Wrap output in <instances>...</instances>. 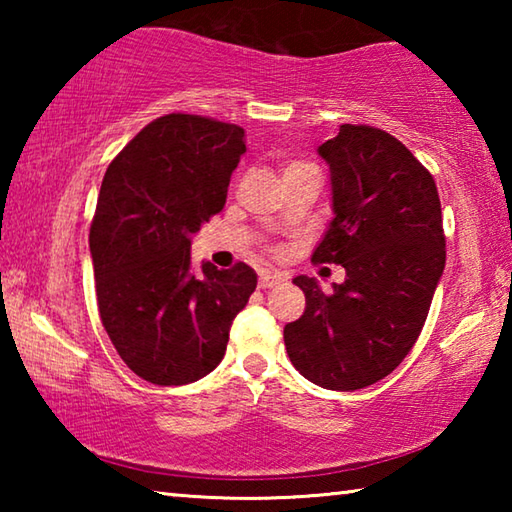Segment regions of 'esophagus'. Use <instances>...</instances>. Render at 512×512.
Wrapping results in <instances>:
<instances>
[{"mask_svg":"<svg viewBox=\"0 0 512 512\" xmlns=\"http://www.w3.org/2000/svg\"><path fill=\"white\" fill-rule=\"evenodd\" d=\"M280 284V275H273V273H259V289H273Z\"/></svg>","mask_w":512,"mask_h":512,"instance_id":"esophagus-1","label":"esophagus"}]
</instances>
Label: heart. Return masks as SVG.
Returning <instances> with one entry per match:
<instances>
[{
  "label": "heart",
  "instance_id": "b5f03b06",
  "mask_svg": "<svg viewBox=\"0 0 512 512\" xmlns=\"http://www.w3.org/2000/svg\"><path fill=\"white\" fill-rule=\"evenodd\" d=\"M293 167H296V164H293Z\"/></svg>",
  "mask_w": 512,
  "mask_h": 512
}]
</instances>
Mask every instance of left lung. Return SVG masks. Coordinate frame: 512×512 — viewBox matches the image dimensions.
Masks as SVG:
<instances>
[{
    "instance_id": "8db88e82",
    "label": "left lung",
    "mask_w": 512,
    "mask_h": 512,
    "mask_svg": "<svg viewBox=\"0 0 512 512\" xmlns=\"http://www.w3.org/2000/svg\"><path fill=\"white\" fill-rule=\"evenodd\" d=\"M329 167L332 221L311 262L341 264L325 293L298 275L305 314L284 327L289 359L329 391H357L400 366L445 271L440 198L431 173L393 135L343 124L318 146Z\"/></svg>"
}]
</instances>
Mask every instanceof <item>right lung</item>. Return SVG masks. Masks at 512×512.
I'll use <instances>...</instances> for the list:
<instances>
[{
    "instance_id": "right-lung-1",
    "label": "right lung",
    "mask_w": 512,
    "mask_h": 512,
    "mask_svg": "<svg viewBox=\"0 0 512 512\" xmlns=\"http://www.w3.org/2000/svg\"><path fill=\"white\" fill-rule=\"evenodd\" d=\"M244 128L164 115L142 128L103 176L90 228L101 323L128 368L183 386L219 366L232 320L257 287L244 262L192 268V237L228 196Z\"/></svg>"
}]
</instances>
